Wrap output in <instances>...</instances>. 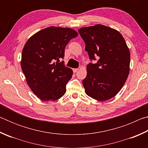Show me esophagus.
I'll return each mask as SVG.
<instances>
[{
	"mask_svg": "<svg viewBox=\"0 0 148 148\" xmlns=\"http://www.w3.org/2000/svg\"><path fill=\"white\" fill-rule=\"evenodd\" d=\"M78 70H79V69H73L74 73H76V72H77V71H78Z\"/></svg>",
	"mask_w": 148,
	"mask_h": 148,
	"instance_id": "esophagus-1",
	"label": "esophagus"
}]
</instances>
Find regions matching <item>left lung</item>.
<instances>
[{
  "label": "left lung",
  "mask_w": 148,
  "mask_h": 148,
  "mask_svg": "<svg viewBox=\"0 0 148 148\" xmlns=\"http://www.w3.org/2000/svg\"><path fill=\"white\" fill-rule=\"evenodd\" d=\"M91 61L87 66V76L82 83L86 94L99 101L116 96L129 73L130 51L120 32L110 27L96 25L78 30Z\"/></svg>",
  "instance_id": "8db88e82"
}]
</instances>
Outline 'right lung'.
Segmentation results:
<instances>
[{
    "mask_svg": "<svg viewBox=\"0 0 148 148\" xmlns=\"http://www.w3.org/2000/svg\"><path fill=\"white\" fill-rule=\"evenodd\" d=\"M77 36L70 28L50 27L36 32L26 42L21 66L32 92L44 101H54L66 92L72 70L60 60L64 57L65 47Z\"/></svg>",
    "mask_w": 148,
    "mask_h": 148,
    "instance_id": "obj_1",
    "label": "right lung"
}]
</instances>
